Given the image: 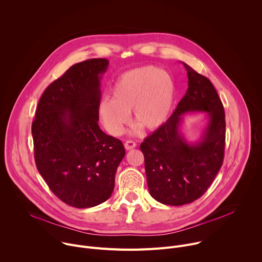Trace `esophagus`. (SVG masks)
<instances>
[{"mask_svg": "<svg viewBox=\"0 0 262 262\" xmlns=\"http://www.w3.org/2000/svg\"><path fill=\"white\" fill-rule=\"evenodd\" d=\"M136 146H137V144L134 141H130V140H128L124 143V147H125L126 150H130V149H134Z\"/></svg>", "mask_w": 262, "mask_h": 262, "instance_id": "1", "label": "esophagus"}]
</instances>
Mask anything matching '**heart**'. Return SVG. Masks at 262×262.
<instances>
[{
    "mask_svg": "<svg viewBox=\"0 0 262 262\" xmlns=\"http://www.w3.org/2000/svg\"><path fill=\"white\" fill-rule=\"evenodd\" d=\"M112 99L103 98L99 116L106 132L120 136L129 121L128 113L138 124L156 130L168 119L175 99V84L169 74L156 66L128 70L116 80L111 90Z\"/></svg>",
    "mask_w": 262,
    "mask_h": 262,
    "instance_id": "heart-1",
    "label": "heart"
}]
</instances>
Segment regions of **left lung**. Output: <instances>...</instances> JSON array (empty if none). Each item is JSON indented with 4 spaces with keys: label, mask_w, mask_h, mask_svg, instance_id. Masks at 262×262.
<instances>
[{
    "label": "left lung",
    "mask_w": 262,
    "mask_h": 262,
    "mask_svg": "<svg viewBox=\"0 0 262 262\" xmlns=\"http://www.w3.org/2000/svg\"><path fill=\"white\" fill-rule=\"evenodd\" d=\"M189 88L165 124L140 145L145 159L149 193L157 201L180 206L200 198L220 171L225 149V113L211 82L183 63ZM208 113L209 123L201 139L189 143L179 127L182 115Z\"/></svg>",
    "instance_id": "8db88e82"
}]
</instances>
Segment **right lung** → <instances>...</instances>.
<instances>
[{
	"label": "right lung",
	"mask_w": 262,
	"mask_h": 262,
	"mask_svg": "<svg viewBox=\"0 0 262 262\" xmlns=\"http://www.w3.org/2000/svg\"><path fill=\"white\" fill-rule=\"evenodd\" d=\"M106 59L72 65L41 95L32 123L36 167L64 203L88 208L106 201L125 156L120 140L98 125Z\"/></svg>",
	"instance_id": "add662e5"
}]
</instances>
